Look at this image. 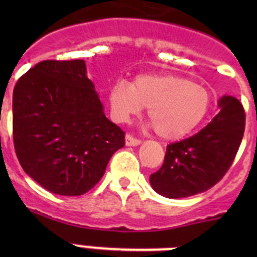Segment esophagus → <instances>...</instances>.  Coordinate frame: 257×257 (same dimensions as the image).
Wrapping results in <instances>:
<instances>
[{"label":"esophagus","instance_id":"esophagus-1","mask_svg":"<svg viewBox=\"0 0 257 257\" xmlns=\"http://www.w3.org/2000/svg\"><path fill=\"white\" fill-rule=\"evenodd\" d=\"M124 140H126L127 147H136V145H139L142 143L139 139H136V138H134L133 135H128V134L126 135Z\"/></svg>","mask_w":257,"mask_h":257}]
</instances>
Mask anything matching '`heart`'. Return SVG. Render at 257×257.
I'll return each instance as SVG.
<instances>
[{"label":"heart","instance_id":"heart-1","mask_svg":"<svg viewBox=\"0 0 257 257\" xmlns=\"http://www.w3.org/2000/svg\"><path fill=\"white\" fill-rule=\"evenodd\" d=\"M109 105L115 121L126 122L148 106V118L161 139L176 140L192 133L211 106L205 86L171 73L135 77L131 85L115 83L109 91Z\"/></svg>","mask_w":257,"mask_h":257}]
</instances>
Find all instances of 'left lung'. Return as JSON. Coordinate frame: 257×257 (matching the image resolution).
Returning <instances> with one entry per match:
<instances>
[{"mask_svg":"<svg viewBox=\"0 0 257 257\" xmlns=\"http://www.w3.org/2000/svg\"><path fill=\"white\" fill-rule=\"evenodd\" d=\"M220 112L198 134L167 145L160 170L151 185L167 198H185L219 183L235 158L244 133L246 114L233 96L219 100Z\"/></svg>","mask_w":257,"mask_h":257,"instance_id":"1","label":"left lung"}]
</instances>
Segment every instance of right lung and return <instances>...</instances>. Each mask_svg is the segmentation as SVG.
Returning <instances> with one entry per match:
<instances>
[{
    "label": "right lung",
    "instance_id": "add662e5",
    "mask_svg": "<svg viewBox=\"0 0 257 257\" xmlns=\"http://www.w3.org/2000/svg\"><path fill=\"white\" fill-rule=\"evenodd\" d=\"M13 138L26 174L60 196L94 188L124 145L123 131L104 114L85 60H44L20 77Z\"/></svg>",
    "mask_w": 257,
    "mask_h": 257
}]
</instances>
